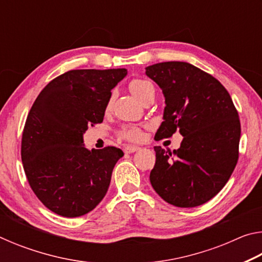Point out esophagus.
<instances>
[{
  "label": "esophagus",
  "mask_w": 262,
  "mask_h": 262,
  "mask_svg": "<svg viewBox=\"0 0 262 262\" xmlns=\"http://www.w3.org/2000/svg\"><path fill=\"white\" fill-rule=\"evenodd\" d=\"M137 150H140V147H136V145H127L125 148V152L132 154V152L137 151Z\"/></svg>",
  "instance_id": "obj_1"
}]
</instances>
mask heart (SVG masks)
<instances>
[{"label":"heart","mask_w":262,"mask_h":262,"mask_svg":"<svg viewBox=\"0 0 262 262\" xmlns=\"http://www.w3.org/2000/svg\"><path fill=\"white\" fill-rule=\"evenodd\" d=\"M129 86V90L132 91V94L134 95L136 98H139L142 103L149 98L150 96L155 95V86L154 84L148 81V79L144 78H133L132 81L128 84ZM113 98L114 96L111 95L110 98L107 100V105H106V108H110L111 105L113 103ZM120 136L122 139L128 140V141H133V142H137L142 139V133L140 130L139 127L135 126H125L122 127V129L120 130Z\"/></svg>","instance_id":"1"}]
</instances>
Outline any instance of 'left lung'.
Listing matches in <instances>:
<instances>
[{
	"mask_svg": "<svg viewBox=\"0 0 262 262\" xmlns=\"http://www.w3.org/2000/svg\"><path fill=\"white\" fill-rule=\"evenodd\" d=\"M145 74L165 97L164 121L155 139L184 136L173 152L155 147L150 183L164 201L192 208L209 201L231 177L239 157L241 121L220 81L187 62H161Z\"/></svg>",
	"mask_w": 262,
	"mask_h": 262,
	"instance_id": "1",
	"label": "left lung"
}]
</instances>
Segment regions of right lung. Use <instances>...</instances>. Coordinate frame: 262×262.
<instances>
[{"instance_id":"add662e5","label":"right lung","mask_w":262,"mask_h":262,"mask_svg":"<svg viewBox=\"0 0 262 262\" xmlns=\"http://www.w3.org/2000/svg\"><path fill=\"white\" fill-rule=\"evenodd\" d=\"M126 75L125 68L69 70L52 79L30 110L21 162L33 193L57 215H85L107 193L122 150L89 151L83 133L103 122L111 90Z\"/></svg>"}]
</instances>
